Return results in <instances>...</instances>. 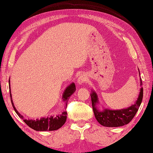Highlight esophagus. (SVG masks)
Wrapping results in <instances>:
<instances>
[{
    "label": "esophagus",
    "mask_w": 153,
    "mask_h": 153,
    "mask_svg": "<svg viewBox=\"0 0 153 153\" xmlns=\"http://www.w3.org/2000/svg\"><path fill=\"white\" fill-rule=\"evenodd\" d=\"M86 81H87V76H86V74H82L79 76L78 79H77V84L82 85V84H83L84 82H86Z\"/></svg>",
    "instance_id": "obj_1"
}]
</instances>
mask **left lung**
<instances>
[{
	"instance_id": "left-lung-1",
	"label": "left lung",
	"mask_w": 153,
	"mask_h": 153,
	"mask_svg": "<svg viewBox=\"0 0 153 153\" xmlns=\"http://www.w3.org/2000/svg\"><path fill=\"white\" fill-rule=\"evenodd\" d=\"M140 83L142 85V81L141 78ZM91 91L92 92L91 93V97L95 117L100 124L106 127H119L128 124L135 117L143 98V88L142 87L140 88L137 100L135 103L131 106L120 110H111V109L103 108L102 111H100L97 106V104H99L97 93L94 91Z\"/></svg>"
}]
</instances>
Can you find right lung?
I'll return each instance as SVG.
<instances>
[{
  "label": "right lung",
  "instance_id": "add662e5",
  "mask_svg": "<svg viewBox=\"0 0 153 153\" xmlns=\"http://www.w3.org/2000/svg\"><path fill=\"white\" fill-rule=\"evenodd\" d=\"M9 87H10V98L11 104H12L13 108L14 109L15 112L19 116V117L23 120L25 124L29 126L31 128H32L37 131H56L62 127L67 120V111H63L61 114H58L57 115H51L48 116L47 117H41L40 119L34 120H25L24 117L16 110L14 104L13 103L12 97H11V93L10 91V79H9ZM76 85L75 83L72 82L66 88L62 95L63 101L66 102L67 104V101L72 94H74L76 91Z\"/></svg>",
  "mask_w": 153,
  "mask_h": 153
}]
</instances>
